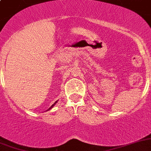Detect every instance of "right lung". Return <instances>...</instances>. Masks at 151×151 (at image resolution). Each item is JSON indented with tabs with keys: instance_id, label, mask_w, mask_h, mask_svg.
Masks as SVG:
<instances>
[{
	"instance_id": "1",
	"label": "right lung",
	"mask_w": 151,
	"mask_h": 151,
	"mask_svg": "<svg viewBox=\"0 0 151 151\" xmlns=\"http://www.w3.org/2000/svg\"><path fill=\"white\" fill-rule=\"evenodd\" d=\"M56 103H57V101H55V103H54V104H52V106H51V107H50V108H49V109H48V110H47V111H49V110H50V109H51V108H52V107H53V106H54V105H55V104H56Z\"/></svg>"
}]
</instances>
